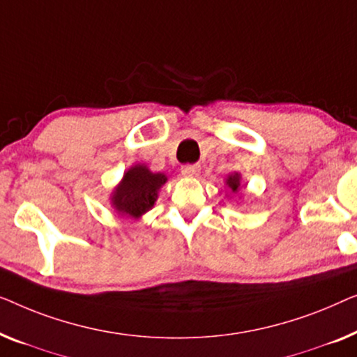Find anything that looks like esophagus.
<instances>
[{
  "label": "esophagus",
  "mask_w": 357,
  "mask_h": 357,
  "mask_svg": "<svg viewBox=\"0 0 357 357\" xmlns=\"http://www.w3.org/2000/svg\"><path fill=\"white\" fill-rule=\"evenodd\" d=\"M181 173L184 174L185 178H195V176H199V173H200V165H183V167H181Z\"/></svg>",
  "instance_id": "1"
}]
</instances>
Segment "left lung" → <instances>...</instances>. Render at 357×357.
I'll list each match as a JSON object with an SVG mask.
<instances>
[{"label": "left lung", "instance_id": "left-lung-1", "mask_svg": "<svg viewBox=\"0 0 357 357\" xmlns=\"http://www.w3.org/2000/svg\"><path fill=\"white\" fill-rule=\"evenodd\" d=\"M227 185L231 189V192L238 194L241 189V174L239 173L229 174V176L227 178Z\"/></svg>", "mask_w": 357, "mask_h": 357}]
</instances>
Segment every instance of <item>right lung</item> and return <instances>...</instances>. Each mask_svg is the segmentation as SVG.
<instances>
[{
    "label": "right lung",
    "mask_w": 357,
    "mask_h": 357,
    "mask_svg": "<svg viewBox=\"0 0 357 357\" xmlns=\"http://www.w3.org/2000/svg\"><path fill=\"white\" fill-rule=\"evenodd\" d=\"M167 181V174L152 173L145 165H134L114 188L112 205L119 215L140 218L157 202L158 190Z\"/></svg>",
    "instance_id": "obj_1"
}]
</instances>
